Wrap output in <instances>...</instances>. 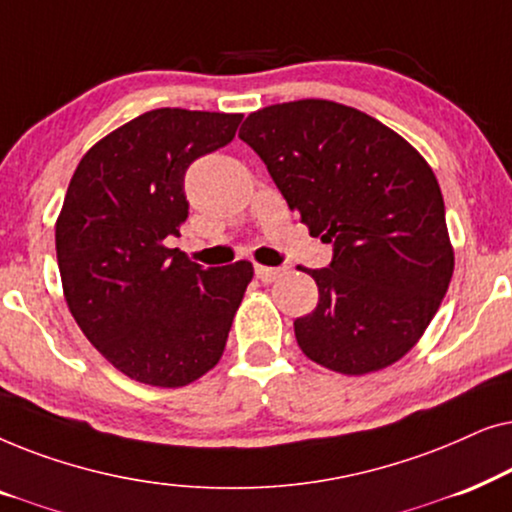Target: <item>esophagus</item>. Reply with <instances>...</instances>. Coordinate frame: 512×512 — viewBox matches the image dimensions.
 Listing matches in <instances>:
<instances>
[{"instance_id":"34e87169","label":"esophagus","mask_w":512,"mask_h":512,"mask_svg":"<svg viewBox=\"0 0 512 512\" xmlns=\"http://www.w3.org/2000/svg\"><path fill=\"white\" fill-rule=\"evenodd\" d=\"M286 272V268H268V265H256V277L261 279L263 284L275 282L277 277H282Z\"/></svg>"}]
</instances>
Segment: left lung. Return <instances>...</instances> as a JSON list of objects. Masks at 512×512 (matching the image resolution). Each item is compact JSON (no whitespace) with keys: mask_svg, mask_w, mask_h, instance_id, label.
Masks as SVG:
<instances>
[{"mask_svg":"<svg viewBox=\"0 0 512 512\" xmlns=\"http://www.w3.org/2000/svg\"><path fill=\"white\" fill-rule=\"evenodd\" d=\"M240 139L268 167L328 268L303 270L319 303L293 321L307 359L368 375L403 359L436 317L454 272L445 202L431 165L377 118L331 100L270 104Z\"/></svg>","mask_w":512,"mask_h":512,"instance_id":"1","label":"left lung"}]
</instances>
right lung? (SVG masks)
Wrapping results in <instances>:
<instances>
[{
    "instance_id": "add662e5",
    "label": "right lung",
    "mask_w": 512,
    "mask_h": 512,
    "mask_svg": "<svg viewBox=\"0 0 512 512\" xmlns=\"http://www.w3.org/2000/svg\"><path fill=\"white\" fill-rule=\"evenodd\" d=\"M242 114L153 109L90 146L55 221L67 307L116 370L151 387H186L226 349L254 265L202 270L167 247L181 235L184 174L233 142Z\"/></svg>"
}]
</instances>
